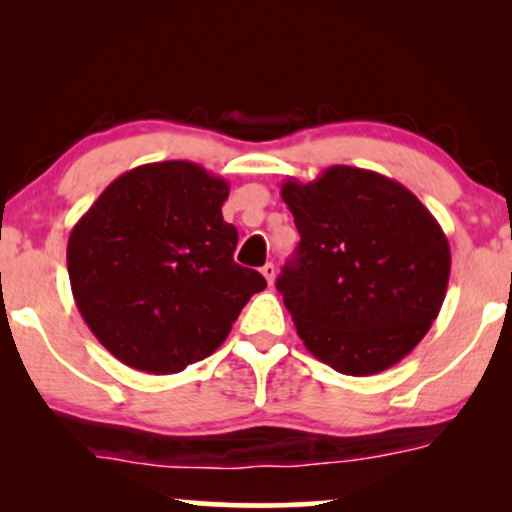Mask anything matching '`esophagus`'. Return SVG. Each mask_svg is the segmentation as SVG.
I'll return each mask as SVG.
<instances>
[{"mask_svg":"<svg viewBox=\"0 0 512 512\" xmlns=\"http://www.w3.org/2000/svg\"><path fill=\"white\" fill-rule=\"evenodd\" d=\"M261 275L265 277V282H268V284L272 286V282H275V275H277V272H275V265H272V263H265L263 268H261Z\"/></svg>","mask_w":512,"mask_h":512,"instance_id":"esophagus-1","label":"esophagus"}]
</instances>
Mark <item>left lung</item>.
Returning <instances> with one entry per match:
<instances>
[{
    "label": "left lung",
    "mask_w": 512,
    "mask_h": 512,
    "mask_svg": "<svg viewBox=\"0 0 512 512\" xmlns=\"http://www.w3.org/2000/svg\"><path fill=\"white\" fill-rule=\"evenodd\" d=\"M300 233L277 289L307 352L342 375H375L429 333L450 282V242L415 193L333 165L282 184Z\"/></svg>",
    "instance_id": "left-lung-1"
}]
</instances>
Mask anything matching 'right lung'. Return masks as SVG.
Masks as SVG:
<instances>
[{
    "mask_svg": "<svg viewBox=\"0 0 512 512\" xmlns=\"http://www.w3.org/2000/svg\"><path fill=\"white\" fill-rule=\"evenodd\" d=\"M230 184L188 160L139 165L104 188L67 242L83 321L125 366L172 375L228 338L261 272L233 261Z\"/></svg>",
    "mask_w": 512,
    "mask_h": 512,
    "instance_id": "right-lung-1",
    "label": "right lung"
}]
</instances>
